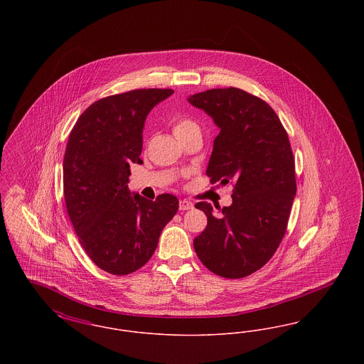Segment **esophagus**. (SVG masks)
<instances>
[{"instance_id":"obj_1","label":"esophagus","mask_w":364,"mask_h":364,"mask_svg":"<svg viewBox=\"0 0 364 364\" xmlns=\"http://www.w3.org/2000/svg\"><path fill=\"white\" fill-rule=\"evenodd\" d=\"M178 208H180L181 211H186V210H191V208H193V203L190 202V200H187V199H183V200H180Z\"/></svg>"}]
</instances>
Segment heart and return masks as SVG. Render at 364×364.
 I'll return each instance as SVG.
<instances>
[{
  "mask_svg": "<svg viewBox=\"0 0 364 364\" xmlns=\"http://www.w3.org/2000/svg\"><path fill=\"white\" fill-rule=\"evenodd\" d=\"M173 132L177 139H181L190 135L192 132H200V127L191 117L183 116V117H178L177 120H174Z\"/></svg>",
  "mask_w": 364,
  "mask_h": 364,
  "instance_id": "heart-1",
  "label": "heart"
}]
</instances>
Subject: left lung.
<instances>
[{"mask_svg":"<svg viewBox=\"0 0 364 364\" xmlns=\"http://www.w3.org/2000/svg\"><path fill=\"white\" fill-rule=\"evenodd\" d=\"M220 128L206 174L211 184L233 183V202L195 208L208 217L193 248L210 272L242 278L264 266L282 240L296 195L294 159L288 134L276 112L258 97L236 88L191 95Z\"/></svg>","mask_w":364,"mask_h":364,"instance_id":"1","label":"left lung"}]
</instances>
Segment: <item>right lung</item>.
I'll return each instance as SVG.
<instances>
[{"instance_id":"right-lung-1","label":"right lung","mask_w":364,"mask_h":364,"mask_svg":"<svg viewBox=\"0 0 364 364\" xmlns=\"http://www.w3.org/2000/svg\"><path fill=\"white\" fill-rule=\"evenodd\" d=\"M173 92L141 88L106 97L90 105L70 131L63 164L67 211L87 255L110 274L146 264L178 210L171 193L149 200L128 190L129 165L143 162L146 117Z\"/></svg>"}]
</instances>
